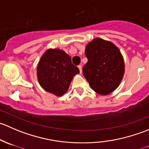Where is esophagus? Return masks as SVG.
I'll use <instances>...</instances> for the list:
<instances>
[{
    "instance_id": "obj_1",
    "label": "esophagus",
    "mask_w": 149,
    "mask_h": 149,
    "mask_svg": "<svg viewBox=\"0 0 149 149\" xmlns=\"http://www.w3.org/2000/svg\"><path fill=\"white\" fill-rule=\"evenodd\" d=\"M78 68H79V70H80V73H82V66L81 65H79Z\"/></svg>"
}]
</instances>
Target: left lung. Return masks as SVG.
<instances>
[{
    "label": "left lung",
    "instance_id": "obj_1",
    "mask_svg": "<svg viewBox=\"0 0 149 149\" xmlns=\"http://www.w3.org/2000/svg\"><path fill=\"white\" fill-rule=\"evenodd\" d=\"M85 55L88 62L83 73L91 88L101 95L115 91L125 73L124 59L119 48L111 42L96 38L86 47Z\"/></svg>",
    "mask_w": 149,
    "mask_h": 149
}]
</instances>
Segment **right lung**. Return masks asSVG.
<instances>
[{
  "mask_svg": "<svg viewBox=\"0 0 149 149\" xmlns=\"http://www.w3.org/2000/svg\"><path fill=\"white\" fill-rule=\"evenodd\" d=\"M79 73L71 58L63 49H48L37 68L39 84L47 92L61 97L68 91L73 78Z\"/></svg>",
  "mask_w": 149,
  "mask_h": 149,
  "instance_id": "add662e5",
  "label": "right lung"
}]
</instances>
